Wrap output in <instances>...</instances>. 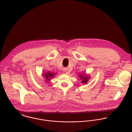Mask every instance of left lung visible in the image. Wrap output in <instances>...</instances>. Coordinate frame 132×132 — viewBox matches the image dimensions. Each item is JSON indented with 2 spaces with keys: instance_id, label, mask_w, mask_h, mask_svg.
Here are the masks:
<instances>
[{
  "instance_id": "1",
  "label": "left lung",
  "mask_w": 132,
  "mask_h": 132,
  "mask_svg": "<svg viewBox=\"0 0 132 132\" xmlns=\"http://www.w3.org/2000/svg\"><path fill=\"white\" fill-rule=\"evenodd\" d=\"M79 77H80V78L81 79H82V82L83 84H86L87 81H88L89 79L90 78V77H88L87 75H85V76H83V74H81V75H79Z\"/></svg>"
}]
</instances>
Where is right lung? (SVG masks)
<instances>
[{
	"label": "right lung",
	"instance_id": "1",
	"mask_svg": "<svg viewBox=\"0 0 132 132\" xmlns=\"http://www.w3.org/2000/svg\"><path fill=\"white\" fill-rule=\"evenodd\" d=\"M55 75V73H50V72H46L45 74H43V75L45 77V79L47 81H49L50 79L53 78L54 76Z\"/></svg>",
	"mask_w": 132,
	"mask_h": 132
}]
</instances>
